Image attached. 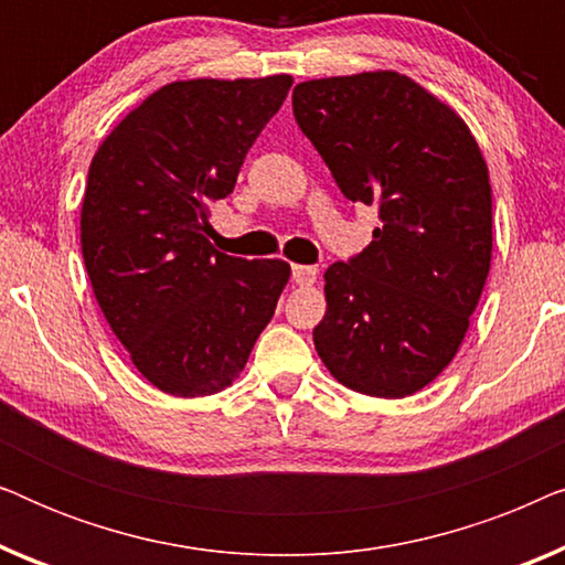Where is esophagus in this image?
I'll return each mask as SVG.
<instances>
[{
  "label": "esophagus",
  "instance_id": "obj_1",
  "mask_svg": "<svg viewBox=\"0 0 565 565\" xmlns=\"http://www.w3.org/2000/svg\"><path fill=\"white\" fill-rule=\"evenodd\" d=\"M316 280H319V269L311 267V265H292V282L300 285H313Z\"/></svg>",
  "mask_w": 565,
  "mask_h": 565
}]
</instances>
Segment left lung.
<instances>
[{"mask_svg": "<svg viewBox=\"0 0 565 565\" xmlns=\"http://www.w3.org/2000/svg\"><path fill=\"white\" fill-rule=\"evenodd\" d=\"M292 115L352 203L383 226L323 273L313 329L347 388L404 398L458 354L491 269L489 167L466 120L398 72L300 82Z\"/></svg>", "mask_w": 565, "mask_h": 565, "instance_id": "1", "label": "left lung"}]
</instances>
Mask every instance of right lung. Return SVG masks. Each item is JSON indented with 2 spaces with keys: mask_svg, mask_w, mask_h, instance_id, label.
<instances>
[{
  "mask_svg": "<svg viewBox=\"0 0 565 565\" xmlns=\"http://www.w3.org/2000/svg\"><path fill=\"white\" fill-rule=\"evenodd\" d=\"M290 84L288 74L164 84L92 157L82 203L92 290L138 373L169 396L228 388L288 285V262L215 249L207 207L234 192Z\"/></svg>",
  "mask_w": 565,
  "mask_h": 565,
  "instance_id": "1",
  "label": "right lung"
}]
</instances>
